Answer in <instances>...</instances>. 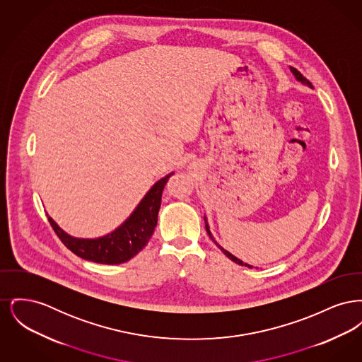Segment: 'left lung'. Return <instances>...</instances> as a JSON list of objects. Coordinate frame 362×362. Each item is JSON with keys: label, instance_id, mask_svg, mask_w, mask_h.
<instances>
[{"label": "left lung", "instance_id": "8db88e82", "mask_svg": "<svg viewBox=\"0 0 362 362\" xmlns=\"http://www.w3.org/2000/svg\"><path fill=\"white\" fill-rule=\"evenodd\" d=\"M291 71H292L293 76L296 77V80H297V81H300V83H303V84H305V86H308L310 88H313L310 81H308V80H307V78H305V77H304V76H303V74H301L298 70L296 69V68H292V66H291ZM205 228H206V232L207 235H209V238H210L211 240L214 241V243H216V245H217V247H218V248H220V250L224 252L225 257H228V258L230 259V260H233L235 263H238V264H240V266H245V267H250V269H252V266H251V264H248V263H244V262L240 260V259L236 258L235 255H232L229 251H226V250H225L224 247H221V245H220L217 241L214 240V238H213V235H211V232H210L209 224H207L206 217H205Z\"/></svg>", "mask_w": 362, "mask_h": 362}]
</instances>
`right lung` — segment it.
I'll return each mask as SVG.
<instances>
[{
    "instance_id": "right-lung-1",
    "label": "right lung",
    "mask_w": 362,
    "mask_h": 362,
    "mask_svg": "<svg viewBox=\"0 0 362 362\" xmlns=\"http://www.w3.org/2000/svg\"><path fill=\"white\" fill-rule=\"evenodd\" d=\"M161 177L141 199L134 211L111 233L96 239L73 238L49 216V221L61 241L80 258L102 264H119L134 258L148 244L157 225L161 195L170 176Z\"/></svg>"
}]
</instances>
